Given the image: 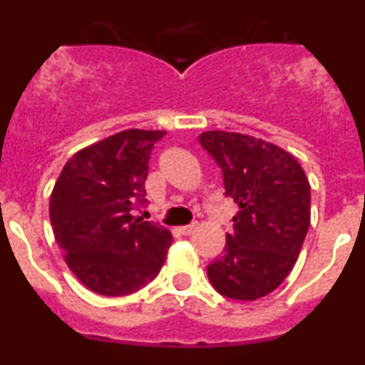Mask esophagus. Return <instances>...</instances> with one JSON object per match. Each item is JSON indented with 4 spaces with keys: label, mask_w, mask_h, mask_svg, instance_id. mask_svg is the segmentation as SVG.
<instances>
[{
    "label": "esophagus",
    "mask_w": 365,
    "mask_h": 365,
    "mask_svg": "<svg viewBox=\"0 0 365 365\" xmlns=\"http://www.w3.org/2000/svg\"><path fill=\"white\" fill-rule=\"evenodd\" d=\"M179 230H180V234H185V235L193 234V232L197 230V222H192V225H186V227H180Z\"/></svg>",
    "instance_id": "esophagus-1"
}]
</instances>
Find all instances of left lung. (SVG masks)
<instances>
[{
  "instance_id": "left-lung-1",
  "label": "left lung",
  "mask_w": 365,
  "mask_h": 365,
  "mask_svg": "<svg viewBox=\"0 0 365 365\" xmlns=\"http://www.w3.org/2000/svg\"><path fill=\"white\" fill-rule=\"evenodd\" d=\"M199 143L240 210L208 279L232 299L263 298L289 276L311 225V185L291 153L250 135L206 131Z\"/></svg>"
}]
</instances>
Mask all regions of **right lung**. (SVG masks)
<instances>
[{"instance_id": "add662e5", "label": "right lung", "mask_w": 365, "mask_h": 365, "mask_svg": "<svg viewBox=\"0 0 365 365\" xmlns=\"http://www.w3.org/2000/svg\"><path fill=\"white\" fill-rule=\"evenodd\" d=\"M166 131L125 130L74 153L51 193L49 215L66 263L87 289L125 296L159 274L172 234L135 217L146 205L148 163Z\"/></svg>"}]
</instances>
